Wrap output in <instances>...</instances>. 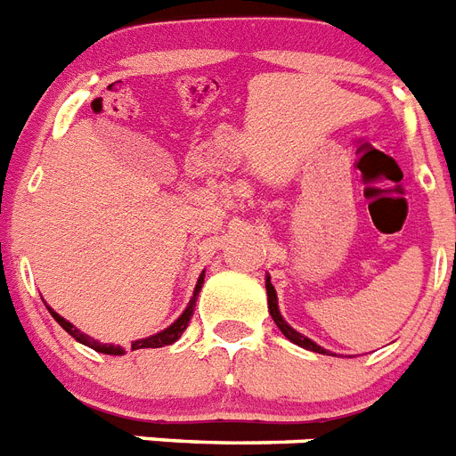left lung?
Wrapping results in <instances>:
<instances>
[{"label":"left lung","mask_w":456,"mask_h":456,"mask_svg":"<svg viewBox=\"0 0 456 456\" xmlns=\"http://www.w3.org/2000/svg\"><path fill=\"white\" fill-rule=\"evenodd\" d=\"M265 288H267V306H270V316H272V321L276 322V328H279V330H281V332H283V337H286V339L293 341V344L302 346V348L314 350V353H321V355H328L330 350L321 348V346H318L316 341H311L309 337H305V334H299L297 330H293V328H290V325H288L286 321H283L281 314H279V302H276V290H274V286H272V283H270V276H267V279H265Z\"/></svg>","instance_id":"left-lung-1"}]
</instances>
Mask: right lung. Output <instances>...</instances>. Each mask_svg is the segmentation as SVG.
I'll list each match as a JSON object with an SVG mask.
<instances>
[{"label": "right lung", "instance_id": "1", "mask_svg": "<svg viewBox=\"0 0 456 456\" xmlns=\"http://www.w3.org/2000/svg\"><path fill=\"white\" fill-rule=\"evenodd\" d=\"M202 281H205V274H200V279H198L196 290H193V297H191V302H189V306H186V309H184V314H182V316L177 318V321H175L173 325H170V328H166V330H163V332H159V334H151V337H147V339L134 341V344H131V350H138V348H163V346H170V344H175V341L180 339L182 332H184L186 325H189L191 316H193V306H196V299H198V293H200ZM48 311H50V314H53L54 321L60 322L61 328H64L66 332L71 334L73 339L80 341V344L89 346V348H94L96 353H106V355H124V348H119V346L99 344V341H94V339H92V337L83 334L77 328H73L71 322L66 321V318H61L60 314H57V311H53V309H50V306H48Z\"/></svg>", "mask_w": 456, "mask_h": 456}]
</instances>
